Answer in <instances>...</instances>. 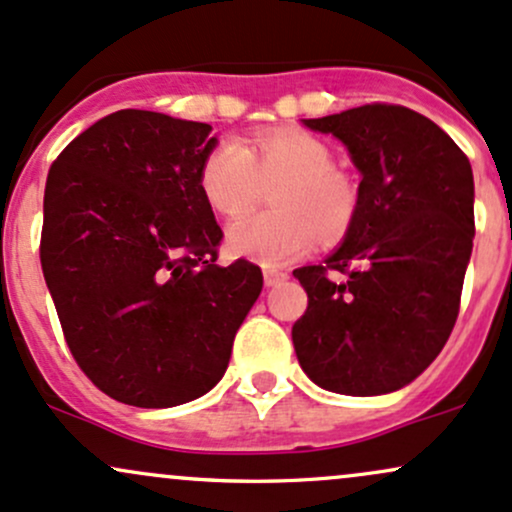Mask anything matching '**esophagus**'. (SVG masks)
Wrapping results in <instances>:
<instances>
[{"label": "esophagus", "instance_id": "34e87169", "mask_svg": "<svg viewBox=\"0 0 512 512\" xmlns=\"http://www.w3.org/2000/svg\"><path fill=\"white\" fill-rule=\"evenodd\" d=\"M287 278H290V275H287L285 271H278V268H266V271H263V280H266L268 287L283 283V280H287Z\"/></svg>", "mask_w": 512, "mask_h": 512}]
</instances>
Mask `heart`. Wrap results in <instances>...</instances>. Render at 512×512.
<instances>
[{
  "mask_svg": "<svg viewBox=\"0 0 512 512\" xmlns=\"http://www.w3.org/2000/svg\"><path fill=\"white\" fill-rule=\"evenodd\" d=\"M198 181L205 203L222 217L244 215L273 188V210L241 217L227 232L234 254L266 266L304 256L317 232L341 237L358 210V188L333 169L331 149L297 128L258 132L249 147L232 137L217 142Z\"/></svg>",
  "mask_w": 512,
  "mask_h": 512,
  "instance_id": "heart-1",
  "label": "heart"
}]
</instances>
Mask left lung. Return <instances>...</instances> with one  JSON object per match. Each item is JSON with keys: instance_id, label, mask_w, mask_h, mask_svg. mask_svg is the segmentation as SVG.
Returning <instances> with one entry per match:
<instances>
[{"instance_id": "1", "label": "left lung", "mask_w": 512, "mask_h": 512, "mask_svg": "<svg viewBox=\"0 0 512 512\" xmlns=\"http://www.w3.org/2000/svg\"><path fill=\"white\" fill-rule=\"evenodd\" d=\"M304 125L348 147L363 181L346 239L319 266L292 271L307 312L297 360L321 389L389 394L438 358L459 314L474 241L467 154L433 120L367 103Z\"/></svg>"}]
</instances>
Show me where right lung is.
<instances>
[{
	"mask_svg": "<svg viewBox=\"0 0 512 512\" xmlns=\"http://www.w3.org/2000/svg\"><path fill=\"white\" fill-rule=\"evenodd\" d=\"M212 125L125 108L50 166L40 266L74 360L103 394L169 409L225 375L261 295L254 263H217L222 229L200 191Z\"/></svg>",
	"mask_w": 512,
	"mask_h": 512,
	"instance_id": "1",
	"label": "right lung"
}]
</instances>
